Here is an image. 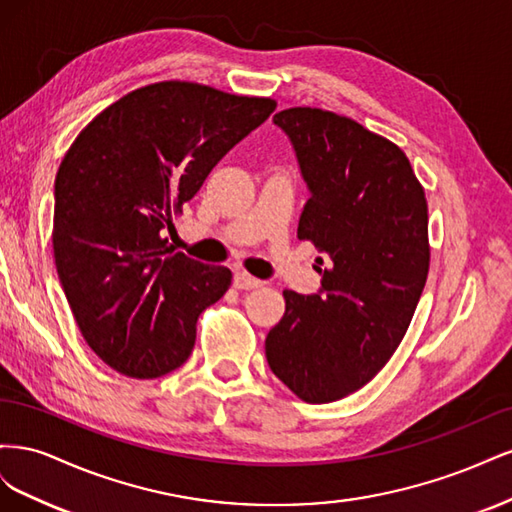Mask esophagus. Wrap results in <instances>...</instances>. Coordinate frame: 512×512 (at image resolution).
<instances>
[{"mask_svg": "<svg viewBox=\"0 0 512 512\" xmlns=\"http://www.w3.org/2000/svg\"><path fill=\"white\" fill-rule=\"evenodd\" d=\"M260 284H262L260 280H256V277H252L250 273H245V271H237L235 277H232V286L239 288V290H254Z\"/></svg>", "mask_w": 512, "mask_h": 512, "instance_id": "esophagus-1", "label": "esophagus"}]
</instances>
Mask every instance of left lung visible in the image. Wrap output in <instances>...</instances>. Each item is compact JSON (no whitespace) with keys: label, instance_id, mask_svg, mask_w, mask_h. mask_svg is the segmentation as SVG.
Listing matches in <instances>:
<instances>
[{"label":"left lung","instance_id":"obj_1","mask_svg":"<svg viewBox=\"0 0 512 512\" xmlns=\"http://www.w3.org/2000/svg\"><path fill=\"white\" fill-rule=\"evenodd\" d=\"M273 121L309 188L297 237L329 262L318 294L284 290L267 361L299 399L329 404L374 378L410 327L429 273L427 198L406 153L354 119L294 106Z\"/></svg>","mask_w":512,"mask_h":512}]
</instances>
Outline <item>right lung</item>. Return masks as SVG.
Masks as SVG:
<instances>
[{"label": "right lung", "mask_w": 512, "mask_h": 512, "mask_svg": "<svg viewBox=\"0 0 512 512\" xmlns=\"http://www.w3.org/2000/svg\"><path fill=\"white\" fill-rule=\"evenodd\" d=\"M271 98L162 81L91 119L55 177L53 254L89 348L119 374L160 378L188 361L203 309L230 286L164 239L211 168L273 111Z\"/></svg>", "instance_id": "obj_1"}]
</instances>
